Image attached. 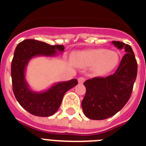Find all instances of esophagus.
I'll return each mask as SVG.
<instances>
[{
    "instance_id": "esophagus-1",
    "label": "esophagus",
    "mask_w": 146,
    "mask_h": 146,
    "mask_svg": "<svg viewBox=\"0 0 146 146\" xmlns=\"http://www.w3.org/2000/svg\"><path fill=\"white\" fill-rule=\"evenodd\" d=\"M78 82H79V83H80V84H82V83H83V82H85V78L80 77L79 79H78Z\"/></svg>"
}]
</instances>
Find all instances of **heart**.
<instances>
[{
    "label": "heart",
    "mask_w": 146,
    "mask_h": 146,
    "mask_svg": "<svg viewBox=\"0 0 146 146\" xmlns=\"http://www.w3.org/2000/svg\"><path fill=\"white\" fill-rule=\"evenodd\" d=\"M119 55L116 51L98 48L78 51L73 56L74 64L80 67L92 66L97 76H104L117 65Z\"/></svg>",
    "instance_id": "1"
}]
</instances>
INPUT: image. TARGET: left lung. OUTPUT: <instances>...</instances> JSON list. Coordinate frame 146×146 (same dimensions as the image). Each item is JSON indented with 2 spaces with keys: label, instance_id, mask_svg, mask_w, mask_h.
<instances>
[{
  "label": "left lung",
  "instance_id": "1",
  "mask_svg": "<svg viewBox=\"0 0 146 146\" xmlns=\"http://www.w3.org/2000/svg\"><path fill=\"white\" fill-rule=\"evenodd\" d=\"M112 43L126 52L115 73L84 82L86 92L82 108L86 117L92 120H104L120 111L129 99L136 79L137 62L131 47L121 42Z\"/></svg>",
  "mask_w": 146,
  "mask_h": 146
}]
</instances>
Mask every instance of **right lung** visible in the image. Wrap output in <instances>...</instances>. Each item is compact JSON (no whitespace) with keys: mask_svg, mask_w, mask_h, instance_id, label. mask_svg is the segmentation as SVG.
Segmentation results:
<instances>
[{"mask_svg":"<svg viewBox=\"0 0 146 146\" xmlns=\"http://www.w3.org/2000/svg\"><path fill=\"white\" fill-rule=\"evenodd\" d=\"M64 45H50L35 39L24 40L19 43L11 63L13 91L17 102L33 115L49 117L56 113L66 92L78 84L77 80L55 83L44 92H35L29 88L26 80V66L33 57H54L57 51H64Z\"/></svg>","mask_w":146,"mask_h":146,"instance_id":"add662e5","label":"right lung"}]
</instances>
